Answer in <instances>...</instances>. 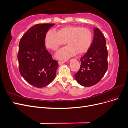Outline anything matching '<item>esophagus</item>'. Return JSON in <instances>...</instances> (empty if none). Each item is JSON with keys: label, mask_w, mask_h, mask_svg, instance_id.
I'll use <instances>...</instances> for the list:
<instances>
[{"label": "esophagus", "mask_w": 128, "mask_h": 128, "mask_svg": "<svg viewBox=\"0 0 128 128\" xmlns=\"http://www.w3.org/2000/svg\"><path fill=\"white\" fill-rule=\"evenodd\" d=\"M66 62V61H59V62H58V64H64V63H65Z\"/></svg>", "instance_id": "esophagus-1"}]
</instances>
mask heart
I'll return each instance as SVG.
<instances>
[{
	"label": "heart",
	"mask_w": 128,
	"mask_h": 128,
	"mask_svg": "<svg viewBox=\"0 0 128 128\" xmlns=\"http://www.w3.org/2000/svg\"><path fill=\"white\" fill-rule=\"evenodd\" d=\"M66 42L68 45L56 53L58 59H67L77 53L82 54L87 52L92 44V33L88 28L74 26L63 27L58 32L50 29L46 33L45 43L50 49L56 50Z\"/></svg>",
	"instance_id": "1"
}]
</instances>
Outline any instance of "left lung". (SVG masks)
<instances>
[{
	"instance_id": "8db88e82",
	"label": "left lung",
	"mask_w": 128,
	"mask_h": 128,
	"mask_svg": "<svg viewBox=\"0 0 128 128\" xmlns=\"http://www.w3.org/2000/svg\"><path fill=\"white\" fill-rule=\"evenodd\" d=\"M94 37L87 52L80 58V67L75 74L80 86H91L98 83L108 68V52L106 40L102 32L94 28Z\"/></svg>"
}]
</instances>
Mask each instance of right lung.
Listing matches in <instances>:
<instances>
[{"label": "right lung", "instance_id": "1", "mask_svg": "<svg viewBox=\"0 0 128 128\" xmlns=\"http://www.w3.org/2000/svg\"><path fill=\"white\" fill-rule=\"evenodd\" d=\"M54 24L34 26L23 35L19 42V72L27 82L38 88L48 86L54 80L59 66L45 45L46 33Z\"/></svg>", "mask_w": 128, "mask_h": 128}]
</instances>
